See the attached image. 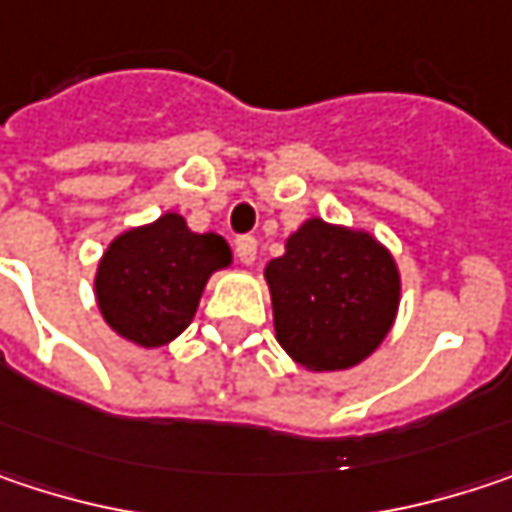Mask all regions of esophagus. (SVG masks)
I'll list each match as a JSON object with an SVG mask.
<instances>
[{"label":"esophagus","instance_id":"obj_1","mask_svg":"<svg viewBox=\"0 0 512 512\" xmlns=\"http://www.w3.org/2000/svg\"><path fill=\"white\" fill-rule=\"evenodd\" d=\"M234 252L240 257V263H246V266H252L257 257V240L252 234H243V237H237L234 240Z\"/></svg>","mask_w":512,"mask_h":512}]
</instances>
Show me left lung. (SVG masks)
Returning <instances> with one entry per match:
<instances>
[{"mask_svg":"<svg viewBox=\"0 0 512 512\" xmlns=\"http://www.w3.org/2000/svg\"><path fill=\"white\" fill-rule=\"evenodd\" d=\"M272 322L281 349L310 372L363 363L390 334L401 275L387 246L369 231L319 216L287 237L284 255L266 263Z\"/></svg>","mask_w":512,"mask_h":512,"instance_id":"obj_1","label":"left lung"}]
</instances>
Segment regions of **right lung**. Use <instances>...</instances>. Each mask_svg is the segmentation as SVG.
Returning a JSON list of instances; mask_svg holds the SVG:
<instances>
[{"label":"right lung","instance_id":"1","mask_svg":"<svg viewBox=\"0 0 512 512\" xmlns=\"http://www.w3.org/2000/svg\"><path fill=\"white\" fill-rule=\"evenodd\" d=\"M225 266L228 243L213 231H190L187 219L169 210L108 246L96 269V302L122 340L158 349L193 322L208 278Z\"/></svg>","mask_w":512,"mask_h":512}]
</instances>
